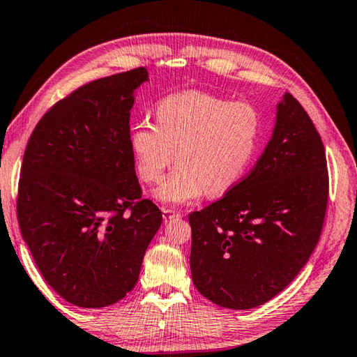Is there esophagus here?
I'll list each match as a JSON object with an SVG mask.
<instances>
[{
	"mask_svg": "<svg viewBox=\"0 0 357 357\" xmlns=\"http://www.w3.org/2000/svg\"><path fill=\"white\" fill-rule=\"evenodd\" d=\"M162 213H164V220H165V222L172 220V219H178V217H181V214H179V213H176V211L168 209V208H164V209H162Z\"/></svg>",
	"mask_w": 357,
	"mask_h": 357,
	"instance_id": "34e87169",
	"label": "esophagus"
}]
</instances>
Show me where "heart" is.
<instances>
[{"mask_svg": "<svg viewBox=\"0 0 357 357\" xmlns=\"http://www.w3.org/2000/svg\"><path fill=\"white\" fill-rule=\"evenodd\" d=\"M154 118L155 126L142 121L130 129L129 151L146 184L160 183L176 153L179 165L154 192L172 206L231 190L249 170L263 129L255 105L197 89L162 98Z\"/></svg>", "mask_w": 357, "mask_h": 357, "instance_id": "b5f03b06", "label": "heart"}]
</instances>
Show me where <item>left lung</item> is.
<instances>
[{"label":"left lung","mask_w":357,"mask_h":357,"mask_svg":"<svg viewBox=\"0 0 357 357\" xmlns=\"http://www.w3.org/2000/svg\"><path fill=\"white\" fill-rule=\"evenodd\" d=\"M328 195L321 137L287 93L252 172L220 200L189 215L193 285L225 309H253L273 299L315 250Z\"/></svg>","instance_id":"1"}]
</instances>
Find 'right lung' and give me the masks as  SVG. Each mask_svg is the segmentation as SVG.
<instances>
[{
	"label": "right lung",
	"mask_w": 357,
	"mask_h": 357,
	"mask_svg": "<svg viewBox=\"0 0 357 357\" xmlns=\"http://www.w3.org/2000/svg\"><path fill=\"white\" fill-rule=\"evenodd\" d=\"M137 68L83 84L36 126L20 170L17 215L42 277L70 304L112 305L132 291L162 223L143 200L129 151Z\"/></svg>",
	"instance_id": "add662e5"
}]
</instances>
